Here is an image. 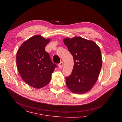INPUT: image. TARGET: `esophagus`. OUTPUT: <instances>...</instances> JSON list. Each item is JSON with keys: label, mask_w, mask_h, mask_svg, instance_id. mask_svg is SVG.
<instances>
[{"label": "esophagus", "mask_w": 122, "mask_h": 122, "mask_svg": "<svg viewBox=\"0 0 122 122\" xmlns=\"http://www.w3.org/2000/svg\"><path fill=\"white\" fill-rule=\"evenodd\" d=\"M63 66H64V62L62 61H61L60 63L58 65V67L60 68H61L62 67H63Z\"/></svg>", "instance_id": "obj_1"}]
</instances>
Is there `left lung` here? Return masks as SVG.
<instances>
[{"label": "left lung", "instance_id": "obj_1", "mask_svg": "<svg viewBox=\"0 0 122 122\" xmlns=\"http://www.w3.org/2000/svg\"><path fill=\"white\" fill-rule=\"evenodd\" d=\"M64 42L74 59L71 74L66 78V85L73 93H86L98 78L102 64L101 50L95 42L81 37L67 38Z\"/></svg>", "mask_w": 122, "mask_h": 122}]
</instances>
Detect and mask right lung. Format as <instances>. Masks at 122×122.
Wrapping results in <instances>:
<instances>
[{
    "label": "right lung",
    "mask_w": 122,
    "mask_h": 122,
    "mask_svg": "<svg viewBox=\"0 0 122 122\" xmlns=\"http://www.w3.org/2000/svg\"><path fill=\"white\" fill-rule=\"evenodd\" d=\"M49 41L40 35L34 36L22 44L17 53V66L21 77L29 86L36 88L49 83L57 67L45 51Z\"/></svg>",
    "instance_id": "obj_1"
}]
</instances>
